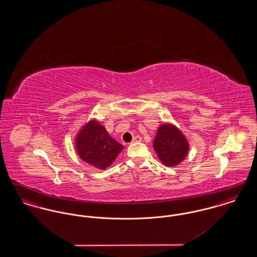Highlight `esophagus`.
I'll use <instances>...</instances> for the list:
<instances>
[{
  "label": "esophagus",
  "mask_w": 257,
  "mask_h": 257,
  "mask_svg": "<svg viewBox=\"0 0 257 257\" xmlns=\"http://www.w3.org/2000/svg\"><path fill=\"white\" fill-rule=\"evenodd\" d=\"M139 142H142V137L141 136H136L133 138L132 143H139Z\"/></svg>",
  "instance_id": "obj_1"
}]
</instances>
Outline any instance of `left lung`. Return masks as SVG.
I'll return each instance as SVG.
<instances>
[{
  "label": "left lung",
  "instance_id": "left-lung-1",
  "mask_svg": "<svg viewBox=\"0 0 257 257\" xmlns=\"http://www.w3.org/2000/svg\"><path fill=\"white\" fill-rule=\"evenodd\" d=\"M153 147L159 159L168 167L178 165L189 150L186 138L171 124H164L160 127L153 142Z\"/></svg>",
  "mask_w": 257,
  "mask_h": 257
}]
</instances>
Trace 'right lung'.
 <instances>
[{
	"mask_svg": "<svg viewBox=\"0 0 257 257\" xmlns=\"http://www.w3.org/2000/svg\"><path fill=\"white\" fill-rule=\"evenodd\" d=\"M76 148L83 161L97 169L105 170L120 153L123 146L110 138L102 125L92 120L78 135Z\"/></svg>",
	"mask_w": 257,
	"mask_h": 257,
	"instance_id": "right-lung-1",
	"label": "right lung"
}]
</instances>
